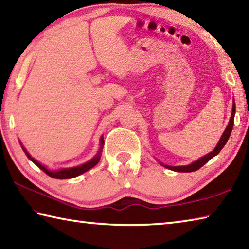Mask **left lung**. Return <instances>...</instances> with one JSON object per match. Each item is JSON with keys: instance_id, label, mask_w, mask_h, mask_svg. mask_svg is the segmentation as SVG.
I'll return each mask as SVG.
<instances>
[{"instance_id": "obj_1", "label": "left lung", "mask_w": 249, "mask_h": 249, "mask_svg": "<svg viewBox=\"0 0 249 249\" xmlns=\"http://www.w3.org/2000/svg\"><path fill=\"white\" fill-rule=\"evenodd\" d=\"M234 115H235V102L233 101V109H232V115H231V119H230L229 122V125L228 127L225 128L224 133L222 135V137H221L219 143L216 144V147L214 148L213 151H211L210 153H208L207 156L200 158L199 160H197L194 162V163L189 164V165H185V166H170V165H164L166 169H170L172 171H176V172H194V171H197L199 170L202 165H205L208 161L211 160L212 158L214 156L218 155V153L222 150V148L225 146V143L230 138V135H231V132L233 129V125H234Z\"/></svg>"}]
</instances>
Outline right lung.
Masks as SVG:
<instances>
[{"label": "right lung", "instance_id": "obj_1", "mask_svg": "<svg viewBox=\"0 0 249 249\" xmlns=\"http://www.w3.org/2000/svg\"><path fill=\"white\" fill-rule=\"evenodd\" d=\"M103 138L101 137V148L103 146ZM22 149H24V151L26 153V156L28 157V159H30L31 161L34 162V163L38 166L39 169H41L44 173L48 174L49 176H51V178H57V179H66V178H76V176H78L80 174L85 173V172H87L88 170H90L91 168H93V166H96L97 163L99 161H100V152H101V149L100 151H99L98 155L93 158V159L90 160L89 162H87V163H85L83 165H79L77 166V168H71V169H63L61 171H57V172H52V171H49L48 169L44 168L43 165H41L39 163V162L36 161L34 158H31V156L29 155L28 152L26 151V149L22 147Z\"/></svg>", "mask_w": 249, "mask_h": 249}]
</instances>
